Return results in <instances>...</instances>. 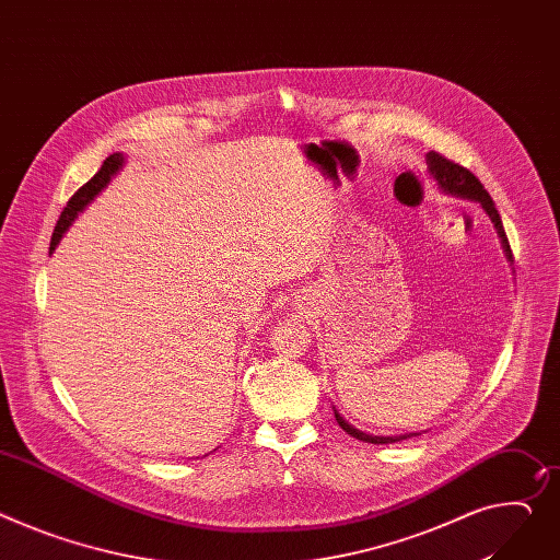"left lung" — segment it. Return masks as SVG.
Returning a JSON list of instances; mask_svg holds the SVG:
<instances>
[{
  "instance_id": "left-lung-1",
  "label": "left lung",
  "mask_w": 560,
  "mask_h": 560,
  "mask_svg": "<svg viewBox=\"0 0 560 560\" xmlns=\"http://www.w3.org/2000/svg\"><path fill=\"white\" fill-rule=\"evenodd\" d=\"M425 163H428L430 175H433V179L440 184V188H442L444 192L478 201V203L487 210V214H489L493 226H495V231H498V237H500V242H502L506 260L513 262L511 246H509L506 233H504V229H502L500 212L495 210V203H493L491 195L485 190V186L480 184V179H478L476 175H472L470 170H466L464 165H459V163H455V161L442 156L440 152H428V154H425ZM334 417H336L338 425H340L342 430H346L348 435H352V438H357V440H361V442H368V444H393V442H401V440H408V438L417 435V433H410V435H399V438H376V435H368V433H363V430H359V428H354L352 423H348L346 419H342V417L338 415L336 408H334Z\"/></svg>"
}]
</instances>
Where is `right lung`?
Masks as SVG:
<instances>
[{"mask_svg":"<svg viewBox=\"0 0 560 560\" xmlns=\"http://www.w3.org/2000/svg\"><path fill=\"white\" fill-rule=\"evenodd\" d=\"M122 161H125V156L120 152L109 154L103 161V165H101V170L96 172V175L88 184H84L82 188H78V192H73V197L67 201V206H65V210L60 214V220L56 224V231H54V237H51V250H56L58 242L62 240V235L67 233L71 222L78 218V212H82L84 206H88L109 184V179L116 175V172L122 167Z\"/></svg>","mask_w":560,"mask_h":560,"instance_id":"add662e5","label":"right lung"}]
</instances>
